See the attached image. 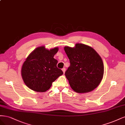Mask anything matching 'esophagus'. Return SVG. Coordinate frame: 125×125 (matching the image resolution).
I'll return each instance as SVG.
<instances>
[{
	"label": "esophagus",
	"instance_id": "34e87169",
	"mask_svg": "<svg viewBox=\"0 0 125 125\" xmlns=\"http://www.w3.org/2000/svg\"><path fill=\"white\" fill-rule=\"evenodd\" d=\"M62 71H63V73H64V74L65 73V68H63L62 69Z\"/></svg>",
	"mask_w": 125,
	"mask_h": 125
}]
</instances>
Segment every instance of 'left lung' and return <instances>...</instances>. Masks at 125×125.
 <instances>
[{"instance_id": "8db88e82", "label": "left lung", "mask_w": 125, "mask_h": 125, "mask_svg": "<svg viewBox=\"0 0 125 125\" xmlns=\"http://www.w3.org/2000/svg\"><path fill=\"white\" fill-rule=\"evenodd\" d=\"M64 49L70 62L65 75L72 89L82 94L94 90L104 74L103 63L99 54L92 47L82 43Z\"/></svg>"}]
</instances>
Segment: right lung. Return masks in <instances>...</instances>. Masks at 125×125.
I'll return each mask as SVG.
<instances>
[{"label":"right lung","mask_w":125,"mask_h":125,"mask_svg":"<svg viewBox=\"0 0 125 125\" xmlns=\"http://www.w3.org/2000/svg\"><path fill=\"white\" fill-rule=\"evenodd\" d=\"M59 48L48 50L39 47L28 56L21 69L22 77L26 85L36 92H45L52 83L63 72L57 66L58 61L53 57Z\"/></svg>","instance_id":"add662e5"}]
</instances>
